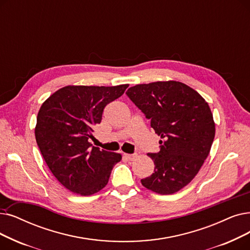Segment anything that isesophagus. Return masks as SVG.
Listing matches in <instances>:
<instances>
[{
	"mask_svg": "<svg viewBox=\"0 0 250 250\" xmlns=\"http://www.w3.org/2000/svg\"><path fill=\"white\" fill-rule=\"evenodd\" d=\"M124 156L126 159H128V160H132V159H134L136 157V154H126V153H124Z\"/></svg>",
	"mask_w": 250,
	"mask_h": 250,
	"instance_id": "esophagus-1",
	"label": "esophagus"
}]
</instances>
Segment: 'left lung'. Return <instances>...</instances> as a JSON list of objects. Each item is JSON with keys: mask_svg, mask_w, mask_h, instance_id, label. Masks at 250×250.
I'll return each mask as SVG.
<instances>
[{"mask_svg": "<svg viewBox=\"0 0 250 250\" xmlns=\"http://www.w3.org/2000/svg\"><path fill=\"white\" fill-rule=\"evenodd\" d=\"M125 94L161 138L159 152L148 153L154 172L141 183L161 195L178 192L197 175L209 154L215 127L208 102L175 81L137 84Z\"/></svg>", "mask_w": 250, "mask_h": 250, "instance_id": "1", "label": "left lung"}]
</instances>
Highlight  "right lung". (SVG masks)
<instances>
[{"label": "right lung", "instance_id": "1", "mask_svg": "<svg viewBox=\"0 0 250 250\" xmlns=\"http://www.w3.org/2000/svg\"><path fill=\"white\" fill-rule=\"evenodd\" d=\"M127 86H64L41 106L35 131L38 146L53 175L69 191L83 196L100 191L121 161V154L94 147L89 139L105 106Z\"/></svg>", "mask_w": 250, "mask_h": 250}]
</instances>
